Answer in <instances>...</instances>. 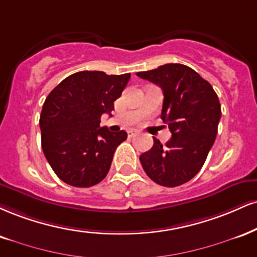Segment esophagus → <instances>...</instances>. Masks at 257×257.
Instances as JSON below:
<instances>
[{"label": "esophagus", "mask_w": 257, "mask_h": 257, "mask_svg": "<svg viewBox=\"0 0 257 257\" xmlns=\"http://www.w3.org/2000/svg\"><path fill=\"white\" fill-rule=\"evenodd\" d=\"M137 134H138L137 131H129V132H128V135H129V137H131V138L135 137V135H137Z\"/></svg>", "instance_id": "obj_1"}]
</instances>
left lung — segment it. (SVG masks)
<instances>
[{"label": "left lung", "instance_id": "1", "mask_svg": "<svg viewBox=\"0 0 257 257\" xmlns=\"http://www.w3.org/2000/svg\"><path fill=\"white\" fill-rule=\"evenodd\" d=\"M137 75L163 89L160 117L172 134L164 147L153 138V147L140 156L142 168L164 187L187 183L202 168L215 141L221 117L218 95L211 83L184 64H164Z\"/></svg>", "mask_w": 257, "mask_h": 257}]
</instances>
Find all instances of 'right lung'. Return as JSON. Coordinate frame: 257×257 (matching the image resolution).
I'll return each mask as SVG.
<instances>
[{
    "instance_id": "add662e5",
    "label": "right lung",
    "mask_w": 257,
    "mask_h": 257,
    "mask_svg": "<svg viewBox=\"0 0 257 257\" xmlns=\"http://www.w3.org/2000/svg\"><path fill=\"white\" fill-rule=\"evenodd\" d=\"M131 73H74L58 83L43 105L39 125L42 148L54 172L78 188L98 184L106 177L113 153L126 133L100 126V117L113 110Z\"/></svg>"
}]
</instances>
